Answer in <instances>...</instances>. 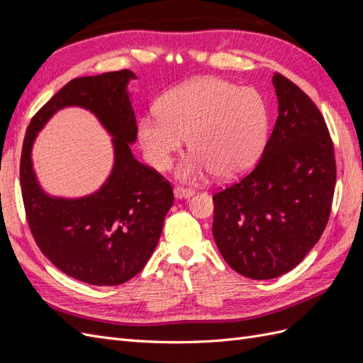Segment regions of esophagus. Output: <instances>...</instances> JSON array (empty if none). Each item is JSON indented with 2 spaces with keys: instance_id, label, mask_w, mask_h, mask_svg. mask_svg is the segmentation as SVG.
<instances>
[{
  "instance_id": "esophagus-1",
  "label": "esophagus",
  "mask_w": 363,
  "mask_h": 363,
  "mask_svg": "<svg viewBox=\"0 0 363 363\" xmlns=\"http://www.w3.org/2000/svg\"><path fill=\"white\" fill-rule=\"evenodd\" d=\"M195 192L192 189H184V188H174V196L177 200H184V199H191Z\"/></svg>"
}]
</instances>
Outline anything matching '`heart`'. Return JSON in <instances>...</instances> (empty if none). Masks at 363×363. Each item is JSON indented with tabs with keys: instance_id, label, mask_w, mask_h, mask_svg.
<instances>
[{
	"instance_id": "b5f03b06",
	"label": "heart",
	"mask_w": 363,
	"mask_h": 363,
	"mask_svg": "<svg viewBox=\"0 0 363 363\" xmlns=\"http://www.w3.org/2000/svg\"><path fill=\"white\" fill-rule=\"evenodd\" d=\"M157 115L139 123V139L152 168L163 172L188 140L192 155L175 172L195 182L212 172L230 180L259 157L267 139L268 116L260 95L219 79H195L164 94Z\"/></svg>"
}]
</instances>
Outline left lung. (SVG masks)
Masks as SVG:
<instances>
[{"instance_id":"1","label":"left lung","mask_w":363,"mask_h":363,"mask_svg":"<svg viewBox=\"0 0 363 363\" xmlns=\"http://www.w3.org/2000/svg\"><path fill=\"white\" fill-rule=\"evenodd\" d=\"M279 116L247 177L213 195L212 233L230 268L252 280L294 269L320 240L336 183L323 115L286 77H272Z\"/></svg>"}]
</instances>
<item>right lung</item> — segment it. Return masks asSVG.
<instances>
[{"label":"right lung","mask_w":363,"mask_h":363,"mask_svg":"<svg viewBox=\"0 0 363 363\" xmlns=\"http://www.w3.org/2000/svg\"><path fill=\"white\" fill-rule=\"evenodd\" d=\"M128 69L79 77L65 84L27 128L21 156V189L27 221L40 251L69 277L95 286L125 283L147 265L174 203L169 182L135 159L138 125ZM65 106L89 110L113 138L114 167L95 193L77 199L43 191L30 151L38 131Z\"/></svg>","instance_id":"obj_1"}]
</instances>
